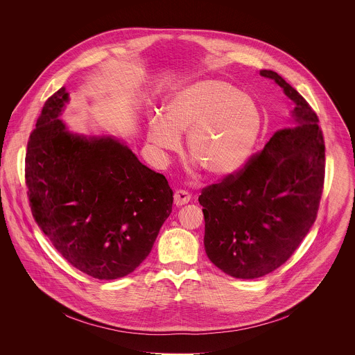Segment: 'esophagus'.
I'll return each mask as SVG.
<instances>
[{
    "instance_id": "1",
    "label": "esophagus",
    "mask_w": 355,
    "mask_h": 355,
    "mask_svg": "<svg viewBox=\"0 0 355 355\" xmlns=\"http://www.w3.org/2000/svg\"><path fill=\"white\" fill-rule=\"evenodd\" d=\"M190 200H191V196H190V193H187L186 190H178V191H175L173 201H175L176 206L186 205V203L190 202Z\"/></svg>"
}]
</instances>
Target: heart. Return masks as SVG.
Instances as JSON below:
<instances>
[{"label": "heart", "mask_w": 355, "mask_h": 355, "mask_svg": "<svg viewBox=\"0 0 355 355\" xmlns=\"http://www.w3.org/2000/svg\"><path fill=\"white\" fill-rule=\"evenodd\" d=\"M262 128V112L250 96L232 85L202 79L173 92L152 114L148 141L164 155L180 149L187 134V153L216 179L234 176L250 159Z\"/></svg>", "instance_id": "1"}]
</instances>
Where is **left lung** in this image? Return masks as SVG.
Instances as JSON below:
<instances>
[{"label":"left lung","instance_id":"8db88e82","mask_svg":"<svg viewBox=\"0 0 355 355\" xmlns=\"http://www.w3.org/2000/svg\"><path fill=\"white\" fill-rule=\"evenodd\" d=\"M259 75L294 102L291 124L276 131L242 171L198 197L205 252L236 279L265 276L294 254L315 221L324 189L325 146L315 112L276 72Z\"/></svg>","mask_w":355,"mask_h":355}]
</instances>
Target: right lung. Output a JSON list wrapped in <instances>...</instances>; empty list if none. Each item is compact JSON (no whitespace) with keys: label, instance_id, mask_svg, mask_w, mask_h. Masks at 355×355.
Returning <instances> with one entry per match:
<instances>
[{"label":"right lung","instance_id":"right-lung-1","mask_svg":"<svg viewBox=\"0 0 355 355\" xmlns=\"http://www.w3.org/2000/svg\"><path fill=\"white\" fill-rule=\"evenodd\" d=\"M65 87L45 102L26 154L33 216L54 249L80 272L113 280L152 252L173 203L164 175L114 137H85L58 119Z\"/></svg>","mask_w":355,"mask_h":355}]
</instances>
